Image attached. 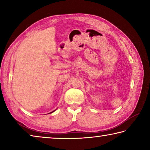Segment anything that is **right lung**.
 <instances>
[{"label":"right lung","instance_id":"right-lung-1","mask_svg":"<svg viewBox=\"0 0 150 150\" xmlns=\"http://www.w3.org/2000/svg\"><path fill=\"white\" fill-rule=\"evenodd\" d=\"M53 112H54V111H53Z\"/></svg>","mask_w":150,"mask_h":150}]
</instances>
